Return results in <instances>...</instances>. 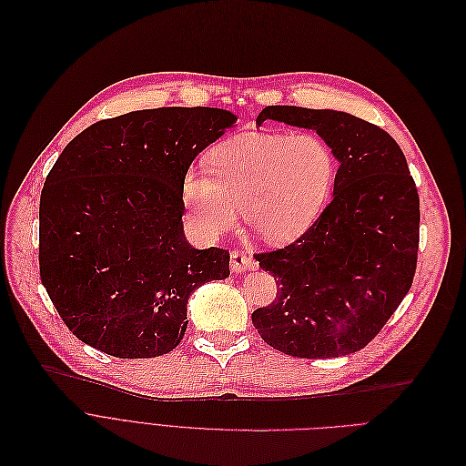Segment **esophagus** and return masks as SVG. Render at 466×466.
I'll return each mask as SVG.
<instances>
[{
  "label": "esophagus",
  "mask_w": 466,
  "mask_h": 466,
  "mask_svg": "<svg viewBox=\"0 0 466 466\" xmlns=\"http://www.w3.org/2000/svg\"><path fill=\"white\" fill-rule=\"evenodd\" d=\"M256 268H258L256 259H252L245 252H240V250L231 252V271L233 273H245V271H252Z\"/></svg>",
  "instance_id": "34e87169"
}]
</instances>
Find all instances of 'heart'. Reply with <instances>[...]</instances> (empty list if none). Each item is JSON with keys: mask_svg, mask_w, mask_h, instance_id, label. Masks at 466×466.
<instances>
[{"mask_svg": "<svg viewBox=\"0 0 466 466\" xmlns=\"http://www.w3.org/2000/svg\"><path fill=\"white\" fill-rule=\"evenodd\" d=\"M214 172L189 170L184 203L207 238L247 224L271 245H288L320 216L334 187L336 161L313 135L242 132L210 151Z\"/></svg>", "mask_w": 466, "mask_h": 466, "instance_id": "1", "label": "heart"}]
</instances>
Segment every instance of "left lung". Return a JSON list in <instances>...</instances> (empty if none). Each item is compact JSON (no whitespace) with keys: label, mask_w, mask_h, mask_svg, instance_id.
<instances>
[{"label":"left lung","mask_w":466,"mask_h":466,"mask_svg":"<svg viewBox=\"0 0 466 466\" xmlns=\"http://www.w3.org/2000/svg\"><path fill=\"white\" fill-rule=\"evenodd\" d=\"M315 130L339 163L329 205L290 247L258 254L279 286L252 313L261 339L298 359L364 349L408 294L417 265L419 195L392 137L338 109L263 107L256 123Z\"/></svg>","instance_id":"8db88e82"}]
</instances>
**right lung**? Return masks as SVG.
<instances>
[{
  "mask_svg": "<svg viewBox=\"0 0 466 466\" xmlns=\"http://www.w3.org/2000/svg\"><path fill=\"white\" fill-rule=\"evenodd\" d=\"M219 107H155L104 119L64 147L39 201L41 282L83 343L117 359L170 352L198 286L229 277V252L193 248L184 180L233 128Z\"/></svg>",
  "mask_w": 466,
  "mask_h": 466,
  "instance_id": "1",
  "label": "right lung"
}]
</instances>
